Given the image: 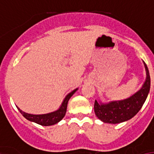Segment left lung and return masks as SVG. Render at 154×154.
Masks as SVG:
<instances>
[{"mask_svg": "<svg viewBox=\"0 0 154 154\" xmlns=\"http://www.w3.org/2000/svg\"><path fill=\"white\" fill-rule=\"evenodd\" d=\"M145 64L146 79L142 88L133 96L122 100L111 101L103 103L95 101L94 110L96 116L104 123L118 124L130 120L140 111L147 98L150 89V76L149 69Z\"/></svg>", "mask_w": 154, "mask_h": 154, "instance_id": "8db88e82", "label": "left lung"}]
</instances>
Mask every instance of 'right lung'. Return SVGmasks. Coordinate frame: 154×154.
<instances>
[{
    "instance_id": "right-lung-1",
    "label": "right lung",
    "mask_w": 154,
    "mask_h": 154,
    "mask_svg": "<svg viewBox=\"0 0 154 154\" xmlns=\"http://www.w3.org/2000/svg\"><path fill=\"white\" fill-rule=\"evenodd\" d=\"M77 90H78V88H76L74 91H72L71 92H70L65 97L58 110L52 112L42 114V115H33V114H29V113L25 112L17 107V108L19 110V112L22 114L24 117L29 121H31V122L37 123V124L42 126L53 125H55V124L59 122L65 116V114L66 112V108H67V103H68L70 98L73 96Z\"/></svg>"
}]
</instances>
